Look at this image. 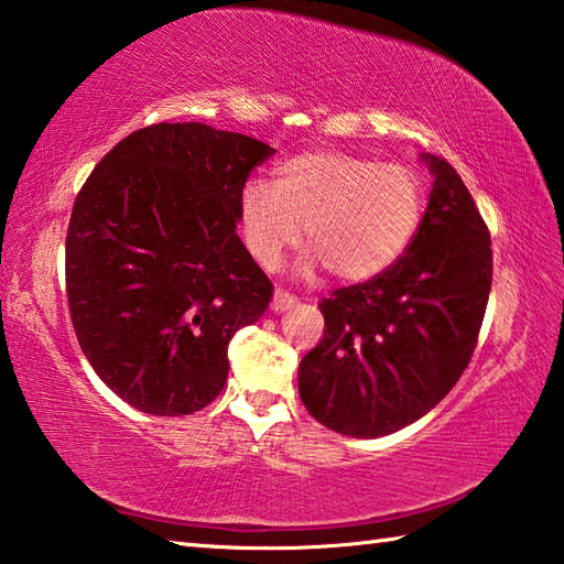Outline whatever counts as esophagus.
I'll return each instance as SVG.
<instances>
[{
  "instance_id": "esophagus-1",
  "label": "esophagus",
  "mask_w": 564,
  "mask_h": 564,
  "mask_svg": "<svg viewBox=\"0 0 564 564\" xmlns=\"http://www.w3.org/2000/svg\"><path fill=\"white\" fill-rule=\"evenodd\" d=\"M294 304H296V300H294V296H292L290 292L274 290L272 302H270V310H272L274 314H282V312H286V310H292Z\"/></svg>"
}]
</instances>
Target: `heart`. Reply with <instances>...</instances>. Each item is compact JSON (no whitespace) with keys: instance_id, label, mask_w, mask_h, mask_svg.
<instances>
[{"instance_id":"heart-1","label":"heart","mask_w":564,"mask_h":564,"mask_svg":"<svg viewBox=\"0 0 564 564\" xmlns=\"http://www.w3.org/2000/svg\"><path fill=\"white\" fill-rule=\"evenodd\" d=\"M422 216L424 182L414 169L334 150L284 159L278 184L250 178L238 200L242 240L262 268H278L304 236L312 254L302 272L322 264L346 284L388 272L412 246Z\"/></svg>"}]
</instances>
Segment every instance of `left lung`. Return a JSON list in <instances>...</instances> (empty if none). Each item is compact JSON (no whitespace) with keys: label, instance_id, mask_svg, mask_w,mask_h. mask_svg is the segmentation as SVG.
Listing matches in <instances>:
<instances>
[{"label":"left lung","instance_id":"left-lung-1","mask_svg":"<svg viewBox=\"0 0 564 564\" xmlns=\"http://www.w3.org/2000/svg\"><path fill=\"white\" fill-rule=\"evenodd\" d=\"M430 204L408 252L318 310L324 336L300 364V398L316 422L376 440L424 417L469 366L491 292V236L456 169L420 154Z\"/></svg>","mask_w":564,"mask_h":564}]
</instances>
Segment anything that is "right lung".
<instances>
[{
    "label": "right lung",
    "mask_w": 564,
    "mask_h": 564,
    "mask_svg": "<svg viewBox=\"0 0 564 564\" xmlns=\"http://www.w3.org/2000/svg\"><path fill=\"white\" fill-rule=\"evenodd\" d=\"M274 150L200 122H159L102 156L66 238L73 328L95 373L159 417L218 398L228 344L272 282L238 238V200Z\"/></svg>",
    "instance_id": "right-lung-1"
}]
</instances>
